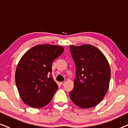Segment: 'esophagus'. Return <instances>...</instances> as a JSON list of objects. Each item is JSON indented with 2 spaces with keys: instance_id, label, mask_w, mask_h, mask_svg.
Returning a JSON list of instances; mask_svg holds the SVG:
<instances>
[{
  "instance_id": "1",
  "label": "esophagus",
  "mask_w": 128,
  "mask_h": 128,
  "mask_svg": "<svg viewBox=\"0 0 128 128\" xmlns=\"http://www.w3.org/2000/svg\"><path fill=\"white\" fill-rule=\"evenodd\" d=\"M60 84L61 85V86H62V85L65 84V82H64V81H63V82H60Z\"/></svg>"
}]
</instances>
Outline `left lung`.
Masks as SVG:
<instances>
[{
	"mask_svg": "<svg viewBox=\"0 0 128 128\" xmlns=\"http://www.w3.org/2000/svg\"><path fill=\"white\" fill-rule=\"evenodd\" d=\"M76 68L71 101L81 108L96 106L108 91L110 78L109 63L104 54L92 45L71 46Z\"/></svg>",
	"mask_w": 128,
	"mask_h": 128,
	"instance_id": "8db88e82",
	"label": "left lung"
}]
</instances>
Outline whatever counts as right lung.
I'll list each match as a JSON object with an SVG mask.
<instances>
[{"instance_id": "1", "label": "right lung", "mask_w": 128, "mask_h": 128, "mask_svg": "<svg viewBox=\"0 0 128 128\" xmlns=\"http://www.w3.org/2000/svg\"><path fill=\"white\" fill-rule=\"evenodd\" d=\"M63 52L64 48L59 46L37 45L21 58L15 81L24 103L39 108L52 101L58 88L52 75V63Z\"/></svg>"}]
</instances>
